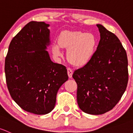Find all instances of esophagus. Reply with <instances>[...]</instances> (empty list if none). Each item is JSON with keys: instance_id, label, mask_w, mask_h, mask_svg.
Listing matches in <instances>:
<instances>
[{"instance_id": "obj_1", "label": "esophagus", "mask_w": 133, "mask_h": 133, "mask_svg": "<svg viewBox=\"0 0 133 133\" xmlns=\"http://www.w3.org/2000/svg\"><path fill=\"white\" fill-rule=\"evenodd\" d=\"M68 75L69 78H72V70L71 68H68Z\"/></svg>"}]
</instances>
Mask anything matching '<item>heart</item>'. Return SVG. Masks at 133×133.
Returning <instances> with one entry per match:
<instances>
[{
    "label": "heart",
    "instance_id": "b5f03b06",
    "mask_svg": "<svg viewBox=\"0 0 133 133\" xmlns=\"http://www.w3.org/2000/svg\"><path fill=\"white\" fill-rule=\"evenodd\" d=\"M97 44V38L91 33L64 30L58 37V44L54 43L51 50L53 54L58 57L62 54L61 48L68 49L67 58L69 62L82 66L92 59Z\"/></svg>",
    "mask_w": 133,
    "mask_h": 133
}]
</instances>
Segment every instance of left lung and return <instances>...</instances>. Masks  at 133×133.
Segmentation results:
<instances>
[{
    "label": "left lung",
    "instance_id": "8db88e82",
    "mask_svg": "<svg viewBox=\"0 0 133 133\" xmlns=\"http://www.w3.org/2000/svg\"><path fill=\"white\" fill-rule=\"evenodd\" d=\"M100 41L92 59L75 71L77 102L86 114L101 115L113 109L126 89L128 61L118 37L97 24Z\"/></svg>",
    "mask_w": 133,
    "mask_h": 133
}]
</instances>
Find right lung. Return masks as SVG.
I'll list each match as a JSON object with an SVG mask.
<instances>
[{
    "mask_svg": "<svg viewBox=\"0 0 133 133\" xmlns=\"http://www.w3.org/2000/svg\"><path fill=\"white\" fill-rule=\"evenodd\" d=\"M50 25L30 22L11 40L5 60L7 86L25 111L45 115L54 110L58 89L68 79L65 66L50 59Z\"/></svg>",
    "mask_w": 133,
    "mask_h": 133,
    "instance_id": "right-lung-1",
    "label": "right lung"
}]
</instances>
